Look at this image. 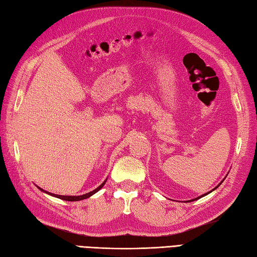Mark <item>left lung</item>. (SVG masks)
<instances>
[{"mask_svg":"<svg viewBox=\"0 0 257 257\" xmlns=\"http://www.w3.org/2000/svg\"><path fill=\"white\" fill-rule=\"evenodd\" d=\"M226 177H227V174H226V176H225V178H226ZM225 178H224V179H225ZM224 179H223V180H222V181L220 182V184H219V185H216V187H215L214 189H213V190H211V191H210V192H206V193H204V194H202L201 196H198V198H195V199H192V200H189V202H192V201H195V200H198V199L202 198V196H205V195H207V194H209V193H211V192H212V191H214L215 189H217V188H219V187H220V185L222 184V182H223V181H224ZM187 202H188V201H187Z\"/></svg>","mask_w":257,"mask_h":257,"instance_id":"8db88e82","label":"left lung"}]
</instances>
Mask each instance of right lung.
Instances as JSON below:
<instances>
[{"instance_id":"1","label":"right lung","mask_w":257,"mask_h":257,"mask_svg":"<svg viewBox=\"0 0 257 257\" xmlns=\"http://www.w3.org/2000/svg\"><path fill=\"white\" fill-rule=\"evenodd\" d=\"M106 181H107V179L105 180V181H103L99 187L98 188H96L95 190H92V191H90V192H88V193H86V194H83V195H59V194H54V193H51V192H47V191H45V190H43L42 188H40V187H36L40 189L42 192H44V193H46V194H50V195H52V196H55V198H58V199H61V200H64V201H72V202H74V201H80V200H84V199H88V198H90V196L92 195V194H95L96 192H98V191H99L103 185H105V183H106Z\"/></svg>"}]
</instances>
